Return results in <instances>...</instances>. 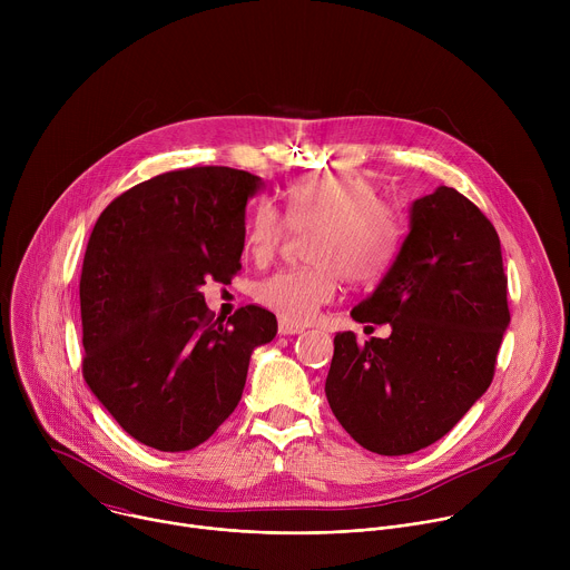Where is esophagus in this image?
<instances>
[{
	"mask_svg": "<svg viewBox=\"0 0 570 570\" xmlns=\"http://www.w3.org/2000/svg\"><path fill=\"white\" fill-rule=\"evenodd\" d=\"M302 332H304L302 324H293V322L279 320V334L282 336H295V334H302Z\"/></svg>",
	"mask_w": 570,
	"mask_h": 570,
	"instance_id": "1",
	"label": "esophagus"
}]
</instances>
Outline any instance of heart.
<instances>
[{"instance_id":"obj_1","label":"heart","mask_w":570,"mask_h":570,"mask_svg":"<svg viewBox=\"0 0 570 570\" xmlns=\"http://www.w3.org/2000/svg\"><path fill=\"white\" fill-rule=\"evenodd\" d=\"M284 218L262 203L246 232V253L266 264L286 236V225L309 232L306 259L311 266L279 271L257 286V299L293 324L311 322L336 297L341 275L350 284H374L390 268L401 220L379 200L376 187L354 174L315 176L291 185L284 196Z\"/></svg>"}]
</instances>
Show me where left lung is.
I'll return each instance as SVG.
<instances>
[{
  "instance_id": "left-lung-1",
  "label": "left lung",
  "mask_w": 570,
  "mask_h": 570,
  "mask_svg": "<svg viewBox=\"0 0 570 570\" xmlns=\"http://www.w3.org/2000/svg\"><path fill=\"white\" fill-rule=\"evenodd\" d=\"M352 317L392 334L365 345L336 334L324 383L336 420L379 455L431 446L494 379L510 324L494 225L453 187L417 198L399 255Z\"/></svg>"
}]
</instances>
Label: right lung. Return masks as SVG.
I'll list each match as a JSON object with an SVG mask.
<instances>
[{
  "instance_id": "right-lung-1",
  "label": "right lung",
  "mask_w": 570,
  "mask_h": 570,
  "mask_svg": "<svg viewBox=\"0 0 570 570\" xmlns=\"http://www.w3.org/2000/svg\"><path fill=\"white\" fill-rule=\"evenodd\" d=\"M262 178L229 167L169 171L99 216L80 273L83 376L137 442L178 453L234 413L250 356L277 317L240 306L214 320L200 286L240 271L246 205Z\"/></svg>"
}]
</instances>
